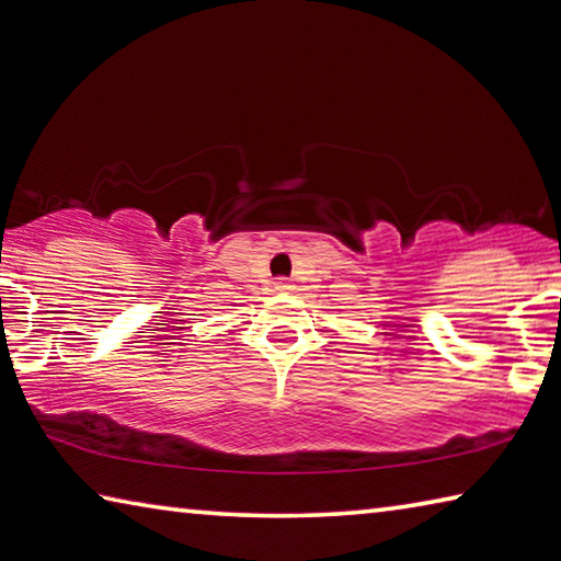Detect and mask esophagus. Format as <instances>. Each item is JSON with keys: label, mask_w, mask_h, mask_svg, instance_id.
<instances>
[{"label": "esophagus", "mask_w": 561, "mask_h": 561, "mask_svg": "<svg viewBox=\"0 0 561 561\" xmlns=\"http://www.w3.org/2000/svg\"><path fill=\"white\" fill-rule=\"evenodd\" d=\"M276 288H278V290H290V283L285 280V278H278V280H276Z\"/></svg>", "instance_id": "34e87169"}]
</instances>
